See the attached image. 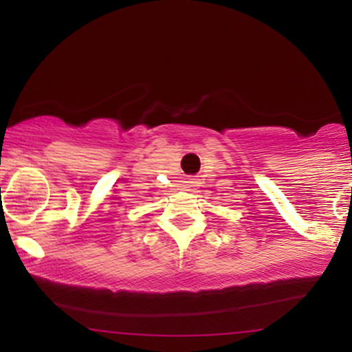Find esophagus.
I'll return each instance as SVG.
<instances>
[{"instance_id":"obj_1","label":"esophagus","mask_w":352,"mask_h":352,"mask_svg":"<svg viewBox=\"0 0 352 352\" xmlns=\"http://www.w3.org/2000/svg\"><path fill=\"white\" fill-rule=\"evenodd\" d=\"M186 184H188V185L191 186V184H193V182H186Z\"/></svg>"}]
</instances>
